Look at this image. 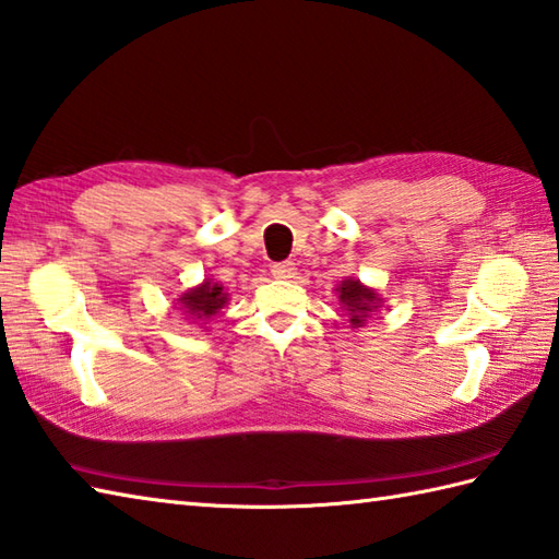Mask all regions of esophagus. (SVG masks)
<instances>
[{"instance_id":"1","label":"esophagus","mask_w":559,"mask_h":559,"mask_svg":"<svg viewBox=\"0 0 559 559\" xmlns=\"http://www.w3.org/2000/svg\"><path fill=\"white\" fill-rule=\"evenodd\" d=\"M271 273L276 278H295V264H290V261H278V264L271 266Z\"/></svg>"}]
</instances>
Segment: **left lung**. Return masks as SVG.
<instances>
[{"label":"left lung","instance_id":"obj_1","mask_svg":"<svg viewBox=\"0 0 559 559\" xmlns=\"http://www.w3.org/2000/svg\"><path fill=\"white\" fill-rule=\"evenodd\" d=\"M334 290H336L338 305L348 312V324H352V330L366 326L370 317L385 305V298H380V293L376 288L366 286V283H360L354 276L338 281Z\"/></svg>","mask_w":559,"mask_h":559}]
</instances>
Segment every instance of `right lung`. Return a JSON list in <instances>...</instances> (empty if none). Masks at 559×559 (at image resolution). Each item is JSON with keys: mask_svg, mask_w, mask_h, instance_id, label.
<instances>
[{"mask_svg": "<svg viewBox=\"0 0 559 559\" xmlns=\"http://www.w3.org/2000/svg\"><path fill=\"white\" fill-rule=\"evenodd\" d=\"M227 302H229V293L223 288V283L215 281L213 276H207L199 283V286L181 290L177 295V300H174V308H177L186 320L195 322L201 330H207V322H211L215 314H221V310Z\"/></svg>", "mask_w": 559, "mask_h": 559, "instance_id": "1", "label": "right lung"}]
</instances>
